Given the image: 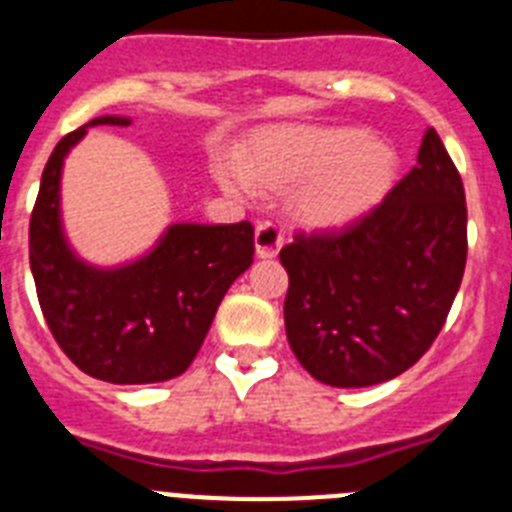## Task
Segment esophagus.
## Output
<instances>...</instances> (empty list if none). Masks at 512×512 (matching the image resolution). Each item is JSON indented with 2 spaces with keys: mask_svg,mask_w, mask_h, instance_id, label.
Segmentation results:
<instances>
[{
  "mask_svg": "<svg viewBox=\"0 0 512 512\" xmlns=\"http://www.w3.org/2000/svg\"><path fill=\"white\" fill-rule=\"evenodd\" d=\"M255 247L260 257H275L283 247V229L278 221H260L255 229Z\"/></svg>",
  "mask_w": 512,
  "mask_h": 512,
  "instance_id": "1",
  "label": "esophagus"
}]
</instances>
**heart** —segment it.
<instances>
[{"mask_svg":"<svg viewBox=\"0 0 512 512\" xmlns=\"http://www.w3.org/2000/svg\"><path fill=\"white\" fill-rule=\"evenodd\" d=\"M252 174L265 185H309L304 208L314 224H342L361 216L389 193L397 177V154L373 144L366 131L337 128L317 133H270L257 144L250 172L221 164L219 180L229 193L250 195Z\"/></svg>","mask_w":512,"mask_h":512,"instance_id":"b5f03b06","label":"heart"}]
</instances>
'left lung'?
<instances>
[{"mask_svg": "<svg viewBox=\"0 0 512 512\" xmlns=\"http://www.w3.org/2000/svg\"><path fill=\"white\" fill-rule=\"evenodd\" d=\"M464 182L435 128L417 164L340 229L296 231L288 273V345L322 384L373 386L428 353L466 268Z\"/></svg>", "mask_w": 512, "mask_h": 512, "instance_id": "obj_1", "label": "left lung"}]
</instances>
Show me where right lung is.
<instances>
[{
    "instance_id": "1",
    "label": "right lung",
    "mask_w": 512,
    "mask_h": 512,
    "mask_svg": "<svg viewBox=\"0 0 512 512\" xmlns=\"http://www.w3.org/2000/svg\"><path fill=\"white\" fill-rule=\"evenodd\" d=\"M95 118L87 126H128ZM66 133L41 177L30 213V270L48 330L69 361L110 384H157L180 376L208 335L224 293L252 265L255 229L175 224L157 250L118 270H97L66 247L59 180L66 151L87 133Z\"/></svg>"
}]
</instances>
